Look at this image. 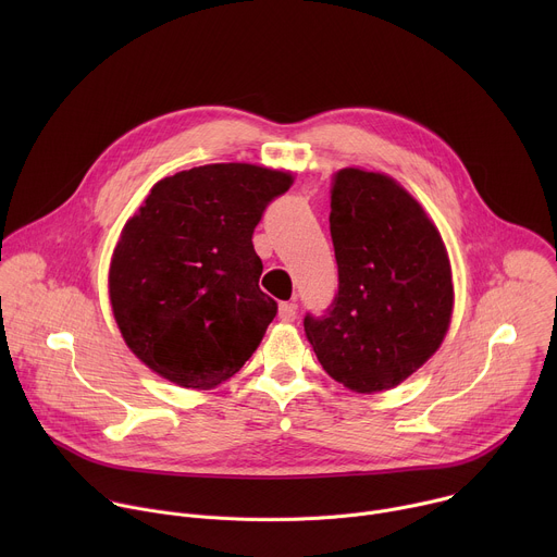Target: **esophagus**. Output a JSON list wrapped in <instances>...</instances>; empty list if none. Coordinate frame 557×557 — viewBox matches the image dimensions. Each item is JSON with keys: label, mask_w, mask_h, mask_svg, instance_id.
I'll list each match as a JSON object with an SVG mask.
<instances>
[{"label": "esophagus", "mask_w": 557, "mask_h": 557, "mask_svg": "<svg viewBox=\"0 0 557 557\" xmlns=\"http://www.w3.org/2000/svg\"><path fill=\"white\" fill-rule=\"evenodd\" d=\"M277 314H280V320H282V322H295V317H297V306H295L293 301H282V304H280Z\"/></svg>", "instance_id": "1"}]
</instances>
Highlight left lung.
I'll return each instance as SVG.
<instances>
[{
  "label": "left lung",
  "instance_id": "left-lung-1",
  "mask_svg": "<svg viewBox=\"0 0 557 557\" xmlns=\"http://www.w3.org/2000/svg\"><path fill=\"white\" fill-rule=\"evenodd\" d=\"M339 290L304 331L322 368L352 392L389 389L443 344L454 308L443 237L394 178L346 168L331 189Z\"/></svg>",
  "mask_w": 557,
  "mask_h": 557
}]
</instances>
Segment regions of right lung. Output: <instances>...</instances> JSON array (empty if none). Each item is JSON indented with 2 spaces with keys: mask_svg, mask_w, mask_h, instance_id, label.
Listing matches in <instances>:
<instances>
[{
  "mask_svg": "<svg viewBox=\"0 0 557 557\" xmlns=\"http://www.w3.org/2000/svg\"><path fill=\"white\" fill-rule=\"evenodd\" d=\"M288 172L215 163L158 181L127 220L110 301L127 348L156 374L211 389L260 346L277 301L260 290L253 231Z\"/></svg>",
  "mask_w": 557,
  "mask_h": 557,
  "instance_id": "add662e5",
  "label": "right lung"
}]
</instances>
